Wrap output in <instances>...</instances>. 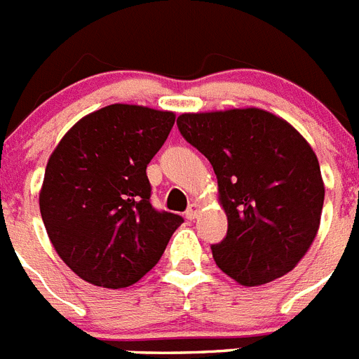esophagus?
Returning a JSON list of instances; mask_svg holds the SVG:
<instances>
[{
    "mask_svg": "<svg viewBox=\"0 0 359 359\" xmlns=\"http://www.w3.org/2000/svg\"><path fill=\"white\" fill-rule=\"evenodd\" d=\"M198 213H201V204H191L188 212H186V219H188V221H195L198 217Z\"/></svg>",
    "mask_w": 359,
    "mask_h": 359,
    "instance_id": "34e87169",
    "label": "esophagus"
}]
</instances>
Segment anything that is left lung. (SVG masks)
I'll return each instance as SVG.
<instances>
[{
	"mask_svg": "<svg viewBox=\"0 0 359 359\" xmlns=\"http://www.w3.org/2000/svg\"><path fill=\"white\" fill-rule=\"evenodd\" d=\"M182 137L217 175L228 233L217 266L243 287L296 268L318 236L325 184L318 156L292 123L259 107L184 113Z\"/></svg>",
	"mask_w": 359,
	"mask_h": 359,
	"instance_id": "obj_1",
	"label": "left lung"
}]
</instances>
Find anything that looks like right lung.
I'll return each mask as SVG.
<instances>
[{
    "mask_svg": "<svg viewBox=\"0 0 359 359\" xmlns=\"http://www.w3.org/2000/svg\"><path fill=\"white\" fill-rule=\"evenodd\" d=\"M173 111L111 104L78 120L54 147L40 212L56 254L95 287L126 288L164 254L182 217L149 203L146 168Z\"/></svg>",
    "mask_w": 359,
    "mask_h": 359,
    "instance_id": "right-lung-1",
    "label": "right lung"
}]
</instances>
